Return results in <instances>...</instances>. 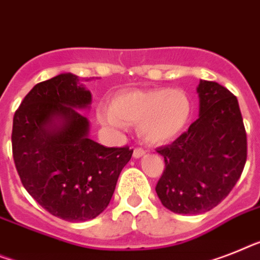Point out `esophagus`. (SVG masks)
Returning a JSON list of instances; mask_svg holds the SVG:
<instances>
[{
  "label": "esophagus",
  "instance_id": "1",
  "mask_svg": "<svg viewBox=\"0 0 260 260\" xmlns=\"http://www.w3.org/2000/svg\"><path fill=\"white\" fill-rule=\"evenodd\" d=\"M146 154V151L143 149H135L134 153H133V156L134 158H141V156H143Z\"/></svg>",
  "mask_w": 260,
  "mask_h": 260
}]
</instances>
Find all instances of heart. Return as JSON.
Listing matches in <instances>:
<instances>
[{
    "mask_svg": "<svg viewBox=\"0 0 260 260\" xmlns=\"http://www.w3.org/2000/svg\"><path fill=\"white\" fill-rule=\"evenodd\" d=\"M191 117V102L179 89L132 90L117 95L111 107H101L98 118L105 126L119 128L138 123L139 137L162 145L181 134Z\"/></svg>",
    "mask_w": 260,
    "mask_h": 260,
    "instance_id": "obj_1",
    "label": "heart"
}]
</instances>
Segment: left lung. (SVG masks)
I'll return each mask as SVG.
<instances>
[{
	"label": "left lung",
	"mask_w": 260,
	"mask_h": 260,
	"mask_svg": "<svg viewBox=\"0 0 260 260\" xmlns=\"http://www.w3.org/2000/svg\"><path fill=\"white\" fill-rule=\"evenodd\" d=\"M199 118L171 145L156 149L165 170L155 191L177 214H202L230 194L247 159V135L237 96L201 81Z\"/></svg>",
	"instance_id": "8db88e82"
}]
</instances>
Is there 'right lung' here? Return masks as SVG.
<instances>
[{
    "instance_id": "obj_1",
    "label": "right lung",
    "mask_w": 260,
    "mask_h": 260,
    "mask_svg": "<svg viewBox=\"0 0 260 260\" xmlns=\"http://www.w3.org/2000/svg\"><path fill=\"white\" fill-rule=\"evenodd\" d=\"M81 81L63 73L37 83L13 118V159L23 187L68 222L94 219L106 209L133 155L127 146L89 138V121L78 110L89 109L91 93Z\"/></svg>"
}]
</instances>
